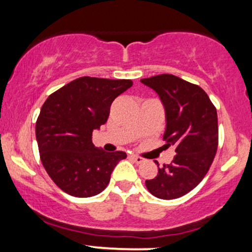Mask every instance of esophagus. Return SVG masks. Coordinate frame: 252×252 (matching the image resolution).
Instances as JSON below:
<instances>
[{"label": "esophagus", "mask_w": 252, "mask_h": 252, "mask_svg": "<svg viewBox=\"0 0 252 252\" xmlns=\"http://www.w3.org/2000/svg\"><path fill=\"white\" fill-rule=\"evenodd\" d=\"M130 158H131L136 163H143L144 161H146V158H141V156H137V155H131Z\"/></svg>", "instance_id": "1"}]
</instances>
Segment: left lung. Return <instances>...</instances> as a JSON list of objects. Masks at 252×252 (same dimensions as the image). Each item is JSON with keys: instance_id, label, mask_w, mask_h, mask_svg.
Here are the masks:
<instances>
[{"instance_id": "obj_1", "label": "left lung", "mask_w": 252, "mask_h": 252, "mask_svg": "<svg viewBox=\"0 0 252 252\" xmlns=\"http://www.w3.org/2000/svg\"><path fill=\"white\" fill-rule=\"evenodd\" d=\"M141 83L160 97L167 122L163 147L174 146L176 153L154 179L146 180V186L158 199L180 198L198 186L213 162L218 148L216 106L200 86L173 74L144 78Z\"/></svg>"}]
</instances>
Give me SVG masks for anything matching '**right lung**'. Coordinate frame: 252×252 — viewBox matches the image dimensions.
I'll list each match as a JSON object with an SVG mask.
<instances>
[{"label":"right lung","instance_id":"add662e5","mask_svg":"<svg viewBox=\"0 0 252 252\" xmlns=\"http://www.w3.org/2000/svg\"><path fill=\"white\" fill-rule=\"evenodd\" d=\"M132 86L130 79L82 77L57 90L43 103L35 124L40 158L60 189L89 198L105 189L112 170L126 158L92 143V131L108 121L115 98Z\"/></svg>","mask_w":252,"mask_h":252}]
</instances>
